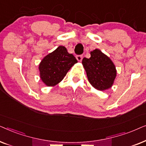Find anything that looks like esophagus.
<instances>
[{
  "label": "esophagus",
  "instance_id": "obj_1",
  "mask_svg": "<svg viewBox=\"0 0 146 146\" xmlns=\"http://www.w3.org/2000/svg\"><path fill=\"white\" fill-rule=\"evenodd\" d=\"M83 58V56L82 55H78L76 56V59L78 60V62H82V60Z\"/></svg>",
  "mask_w": 146,
  "mask_h": 146
}]
</instances>
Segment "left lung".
Listing matches in <instances>:
<instances>
[{"label":"left lung","instance_id":"obj_1","mask_svg":"<svg viewBox=\"0 0 146 146\" xmlns=\"http://www.w3.org/2000/svg\"><path fill=\"white\" fill-rule=\"evenodd\" d=\"M90 55V58H84L82 60L89 82L98 90L110 88L117 75L114 64L99 49L91 51Z\"/></svg>","mask_w":146,"mask_h":146}]
</instances>
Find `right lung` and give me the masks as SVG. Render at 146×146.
<instances>
[{
  "instance_id": "add662e5",
  "label": "right lung",
  "mask_w": 146,
  "mask_h": 146,
  "mask_svg": "<svg viewBox=\"0 0 146 146\" xmlns=\"http://www.w3.org/2000/svg\"><path fill=\"white\" fill-rule=\"evenodd\" d=\"M77 62L73 54L68 52L64 46H59L39 64L41 80L47 86H54L62 80L69 70Z\"/></svg>"
}]
</instances>
